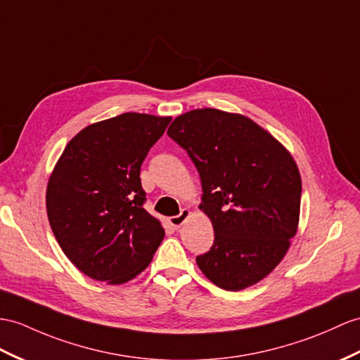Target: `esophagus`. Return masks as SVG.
Instances as JSON below:
<instances>
[{"label": "esophagus", "instance_id": "1", "mask_svg": "<svg viewBox=\"0 0 360 360\" xmlns=\"http://www.w3.org/2000/svg\"><path fill=\"white\" fill-rule=\"evenodd\" d=\"M191 215V210L189 209H181V212L175 217H169V224L174 227V229H179V227L183 226L188 218Z\"/></svg>", "mask_w": 360, "mask_h": 360}]
</instances>
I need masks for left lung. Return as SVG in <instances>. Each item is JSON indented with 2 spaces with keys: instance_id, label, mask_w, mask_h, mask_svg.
I'll list each match as a JSON object with an SVG mask.
<instances>
[{
  "instance_id": "1",
  "label": "left lung",
  "mask_w": 360,
  "mask_h": 360,
  "mask_svg": "<svg viewBox=\"0 0 360 360\" xmlns=\"http://www.w3.org/2000/svg\"><path fill=\"white\" fill-rule=\"evenodd\" d=\"M168 136L200 174V210L214 227V246L197 257L210 283L238 292L283 261L296 235L301 174L287 148L243 114L198 108L180 114Z\"/></svg>"
}]
</instances>
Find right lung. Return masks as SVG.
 Instances as JSON below:
<instances>
[{
    "instance_id": "1",
    "label": "right lung",
    "mask_w": 360,
    "mask_h": 360,
    "mask_svg": "<svg viewBox=\"0 0 360 360\" xmlns=\"http://www.w3.org/2000/svg\"><path fill=\"white\" fill-rule=\"evenodd\" d=\"M171 117L124 112L70 140L51 171L46 206L60 249L96 281L124 284L150 266L165 236L143 207L140 166Z\"/></svg>"
}]
</instances>
